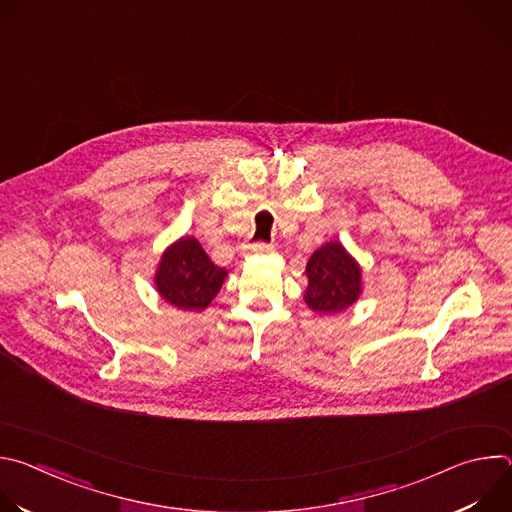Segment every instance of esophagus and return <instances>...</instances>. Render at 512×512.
<instances>
[{
	"label": "esophagus",
	"mask_w": 512,
	"mask_h": 512,
	"mask_svg": "<svg viewBox=\"0 0 512 512\" xmlns=\"http://www.w3.org/2000/svg\"><path fill=\"white\" fill-rule=\"evenodd\" d=\"M273 247L267 245V243H253V245H245L243 247V255H253V253H267L271 251Z\"/></svg>",
	"instance_id": "1"
}]
</instances>
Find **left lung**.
Segmentation results:
<instances>
[{
    "label": "left lung",
    "instance_id": "left-lung-1",
    "mask_svg": "<svg viewBox=\"0 0 512 512\" xmlns=\"http://www.w3.org/2000/svg\"><path fill=\"white\" fill-rule=\"evenodd\" d=\"M306 275L308 287L304 300L320 316L344 312L362 291L360 265L338 241H330L312 253Z\"/></svg>",
    "mask_w": 512,
    "mask_h": 512
}]
</instances>
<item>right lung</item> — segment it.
I'll return each instance as SVG.
<instances>
[{
    "instance_id": "1",
    "label": "right lung",
    "mask_w": 512,
    "mask_h": 512,
    "mask_svg": "<svg viewBox=\"0 0 512 512\" xmlns=\"http://www.w3.org/2000/svg\"><path fill=\"white\" fill-rule=\"evenodd\" d=\"M227 271L216 267L194 237L170 245L156 271V289L178 310L202 312L221 289Z\"/></svg>"
}]
</instances>
